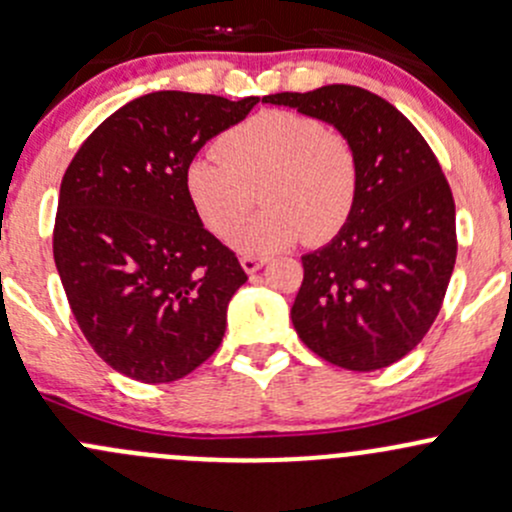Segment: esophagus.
<instances>
[{
	"label": "esophagus",
	"instance_id": "1",
	"mask_svg": "<svg viewBox=\"0 0 512 512\" xmlns=\"http://www.w3.org/2000/svg\"><path fill=\"white\" fill-rule=\"evenodd\" d=\"M265 262H267V257H255V255H242V257H240L242 270H245L247 274L262 270V267H265Z\"/></svg>",
	"mask_w": 512,
	"mask_h": 512
}]
</instances>
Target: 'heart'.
I'll list each match as a JSON object with an SVG mask.
<instances>
[{
    "label": "heart",
    "mask_w": 512,
    "mask_h": 512,
    "mask_svg": "<svg viewBox=\"0 0 512 512\" xmlns=\"http://www.w3.org/2000/svg\"><path fill=\"white\" fill-rule=\"evenodd\" d=\"M215 149L186 164V196L201 223L225 238L258 188L266 208L230 238L240 252L279 250L301 238L324 245L351 220L360 157L338 129L299 112L265 110L225 132Z\"/></svg>",
    "instance_id": "1"
}]
</instances>
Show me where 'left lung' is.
I'll return each mask as SVG.
<instances>
[{
  "mask_svg": "<svg viewBox=\"0 0 512 512\" xmlns=\"http://www.w3.org/2000/svg\"><path fill=\"white\" fill-rule=\"evenodd\" d=\"M331 122L355 144L360 193L346 228L301 257L299 338L346 370H380L419 346L456 262V208L427 139L395 105L355 85L262 98Z\"/></svg>",
  "mask_w": 512,
  "mask_h": 512,
  "instance_id": "1",
  "label": "left lung"
}]
</instances>
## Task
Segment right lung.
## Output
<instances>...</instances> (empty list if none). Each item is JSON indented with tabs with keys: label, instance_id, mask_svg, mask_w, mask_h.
<instances>
[{
	"label": "right lung",
	"instance_id": "obj_1",
	"mask_svg": "<svg viewBox=\"0 0 512 512\" xmlns=\"http://www.w3.org/2000/svg\"><path fill=\"white\" fill-rule=\"evenodd\" d=\"M257 102L142 95L112 112L63 174L53 260L85 341L127 378L174 383L223 343L228 301L247 274L203 228L184 174Z\"/></svg>",
	"mask_w": 512,
	"mask_h": 512
}]
</instances>
